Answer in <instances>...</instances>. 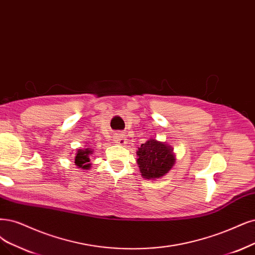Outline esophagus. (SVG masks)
I'll use <instances>...</instances> for the list:
<instances>
[{"label":"esophagus","instance_id":"obj_1","mask_svg":"<svg viewBox=\"0 0 255 255\" xmlns=\"http://www.w3.org/2000/svg\"><path fill=\"white\" fill-rule=\"evenodd\" d=\"M117 137V143L119 145H125L126 144V137H125V134L123 133H118V135L116 136Z\"/></svg>","mask_w":255,"mask_h":255}]
</instances>
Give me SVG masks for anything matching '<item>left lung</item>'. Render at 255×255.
Returning <instances> with one entry per match:
<instances>
[{"instance_id":"left-lung-1","label":"left lung","mask_w":255,"mask_h":255,"mask_svg":"<svg viewBox=\"0 0 255 255\" xmlns=\"http://www.w3.org/2000/svg\"><path fill=\"white\" fill-rule=\"evenodd\" d=\"M136 154L139 172L147 180L153 181L164 176L175 163L173 149L155 138H150L140 145Z\"/></svg>"}]
</instances>
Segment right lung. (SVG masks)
Segmentation results:
<instances>
[{
  "instance_id": "1",
  "label": "right lung",
  "mask_w": 255,
  "mask_h": 255,
  "mask_svg": "<svg viewBox=\"0 0 255 255\" xmlns=\"http://www.w3.org/2000/svg\"><path fill=\"white\" fill-rule=\"evenodd\" d=\"M92 154V150L87 148V149H79L77 154H75L74 158V163L79 168L82 169H89L90 168V158L89 155Z\"/></svg>"
}]
</instances>
